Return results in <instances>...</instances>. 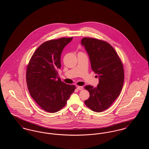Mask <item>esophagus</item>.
<instances>
[{
    "label": "esophagus",
    "mask_w": 149,
    "mask_h": 149,
    "mask_svg": "<svg viewBox=\"0 0 149 149\" xmlns=\"http://www.w3.org/2000/svg\"><path fill=\"white\" fill-rule=\"evenodd\" d=\"M77 89L78 90H83V87L82 86H77Z\"/></svg>",
    "instance_id": "esophagus-1"
}]
</instances>
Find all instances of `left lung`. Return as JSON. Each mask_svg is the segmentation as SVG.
I'll return each instance as SVG.
<instances>
[{
    "label": "left lung",
    "instance_id": "left-lung-1",
    "mask_svg": "<svg viewBox=\"0 0 149 149\" xmlns=\"http://www.w3.org/2000/svg\"><path fill=\"white\" fill-rule=\"evenodd\" d=\"M81 45L88 54L93 71L99 79L97 87H84L90 93L86 106L96 112L106 110L119 96L124 82L123 65L113 47L96 38L85 37Z\"/></svg>",
    "mask_w": 149,
    "mask_h": 149
}]
</instances>
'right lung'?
Listing matches in <instances>:
<instances>
[{
	"label": "right lung",
	"mask_w": 149,
	"mask_h": 149,
	"mask_svg": "<svg viewBox=\"0 0 149 149\" xmlns=\"http://www.w3.org/2000/svg\"><path fill=\"white\" fill-rule=\"evenodd\" d=\"M72 38L52 40L41 45L29 62L26 81L29 92L38 106L55 113L63 108L75 86L63 83L58 77L61 55Z\"/></svg>",
	"instance_id": "right-lung-1"
}]
</instances>
